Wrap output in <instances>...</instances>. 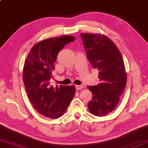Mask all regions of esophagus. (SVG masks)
Segmentation results:
<instances>
[{"label": "esophagus", "instance_id": "1", "mask_svg": "<svg viewBox=\"0 0 148 148\" xmlns=\"http://www.w3.org/2000/svg\"><path fill=\"white\" fill-rule=\"evenodd\" d=\"M83 87V85H76V90H79L82 89Z\"/></svg>", "mask_w": 148, "mask_h": 148}]
</instances>
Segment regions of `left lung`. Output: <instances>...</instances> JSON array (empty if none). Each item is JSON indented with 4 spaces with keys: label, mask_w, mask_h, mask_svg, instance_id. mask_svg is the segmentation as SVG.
<instances>
[{
    "label": "left lung",
    "mask_w": 148,
    "mask_h": 148,
    "mask_svg": "<svg viewBox=\"0 0 148 148\" xmlns=\"http://www.w3.org/2000/svg\"><path fill=\"white\" fill-rule=\"evenodd\" d=\"M87 58L99 70L100 83L88 86L92 100L88 108L92 114L104 116L114 110L127 84L121 52L111 39L100 34H81Z\"/></svg>",
    "instance_id": "8db88e82"
}]
</instances>
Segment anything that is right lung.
<instances>
[{"mask_svg":"<svg viewBox=\"0 0 148 148\" xmlns=\"http://www.w3.org/2000/svg\"><path fill=\"white\" fill-rule=\"evenodd\" d=\"M75 39L62 36L43 40L32 47L25 62L23 80L28 97L36 111L46 118L61 117L75 95L74 85L55 88L49 84L58 53Z\"/></svg>","mask_w":148,"mask_h":148,"instance_id":"right-lung-1","label":"right lung"}]
</instances>
